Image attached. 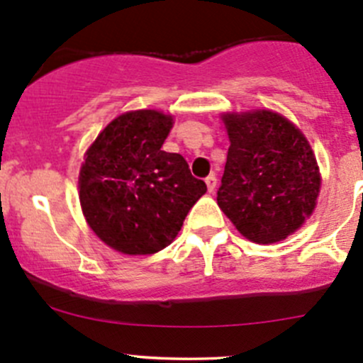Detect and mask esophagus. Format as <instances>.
Masks as SVG:
<instances>
[{
	"mask_svg": "<svg viewBox=\"0 0 363 363\" xmlns=\"http://www.w3.org/2000/svg\"><path fill=\"white\" fill-rule=\"evenodd\" d=\"M205 184H207L208 193H214L216 191V184H218V179H216V175H208V177L205 179Z\"/></svg>",
	"mask_w": 363,
	"mask_h": 363,
	"instance_id": "obj_1",
	"label": "esophagus"
}]
</instances>
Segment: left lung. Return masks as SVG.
<instances>
[{
	"label": "left lung",
	"instance_id": "obj_1",
	"mask_svg": "<svg viewBox=\"0 0 363 363\" xmlns=\"http://www.w3.org/2000/svg\"><path fill=\"white\" fill-rule=\"evenodd\" d=\"M223 121L230 147L218 205L252 242L286 239L309 218L320 193L309 142L270 111L226 113Z\"/></svg>",
	"mask_w": 363,
	"mask_h": 363
}]
</instances>
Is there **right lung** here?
Returning a JSON list of instances; mask_svg holds the SVG:
<instances>
[{"label":"right lung","mask_w":363,"mask_h":363,"mask_svg":"<svg viewBox=\"0 0 363 363\" xmlns=\"http://www.w3.org/2000/svg\"><path fill=\"white\" fill-rule=\"evenodd\" d=\"M170 128L172 116L126 112L87 149L79 179L80 205L87 225L112 250L161 251L207 191L181 155L161 151Z\"/></svg>","instance_id":"1"}]
</instances>
